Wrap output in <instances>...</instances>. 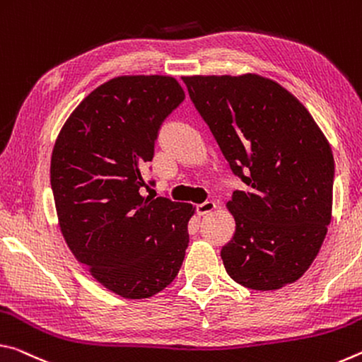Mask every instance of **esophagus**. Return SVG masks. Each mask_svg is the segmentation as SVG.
<instances>
[{"label": "esophagus", "mask_w": 362, "mask_h": 362, "mask_svg": "<svg viewBox=\"0 0 362 362\" xmlns=\"http://www.w3.org/2000/svg\"><path fill=\"white\" fill-rule=\"evenodd\" d=\"M215 209H216V204L213 202V200H206V202L197 205V215L205 216V215H209V213H211Z\"/></svg>", "instance_id": "1"}]
</instances>
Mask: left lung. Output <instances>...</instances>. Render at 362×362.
<instances>
[{
  "label": "left lung",
  "mask_w": 362,
  "mask_h": 362,
  "mask_svg": "<svg viewBox=\"0 0 362 362\" xmlns=\"http://www.w3.org/2000/svg\"><path fill=\"white\" fill-rule=\"evenodd\" d=\"M182 81L233 173L247 185L228 202L235 233L221 248L226 272L253 290L298 281L332 218L335 167L324 133L293 94L264 76Z\"/></svg>",
  "instance_id": "1"
}]
</instances>
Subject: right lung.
I'll return each mask as SVG.
<instances>
[{
    "label": "right lung",
    "instance_id": "1",
    "mask_svg": "<svg viewBox=\"0 0 362 362\" xmlns=\"http://www.w3.org/2000/svg\"><path fill=\"white\" fill-rule=\"evenodd\" d=\"M185 98L173 76H117L81 100L52 149L64 239L94 279L123 298L158 293L185 259L194 206L141 195L158 129Z\"/></svg>",
    "mask_w": 362,
    "mask_h": 362
}]
</instances>
